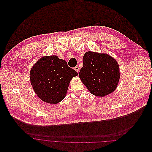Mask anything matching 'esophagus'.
Returning <instances> with one entry per match:
<instances>
[{
  "label": "esophagus",
  "mask_w": 152,
  "mask_h": 152,
  "mask_svg": "<svg viewBox=\"0 0 152 152\" xmlns=\"http://www.w3.org/2000/svg\"><path fill=\"white\" fill-rule=\"evenodd\" d=\"M74 69H75L77 72H79V71H80L79 66H76L74 68Z\"/></svg>",
  "instance_id": "34e87169"
}]
</instances>
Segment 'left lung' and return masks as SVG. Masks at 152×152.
<instances>
[{
  "instance_id": "left-lung-1",
  "label": "left lung",
  "mask_w": 152,
  "mask_h": 152,
  "mask_svg": "<svg viewBox=\"0 0 152 152\" xmlns=\"http://www.w3.org/2000/svg\"><path fill=\"white\" fill-rule=\"evenodd\" d=\"M79 77L89 92L104 97L115 90L120 78L117 62L107 54L86 52Z\"/></svg>"
}]
</instances>
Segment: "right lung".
<instances>
[{
    "instance_id": "obj_1",
    "label": "right lung",
    "mask_w": 152,
    "mask_h": 152,
    "mask_svg": "<svg viewBox=\"0 0 152 152\" xmlns=\"http://www.w3.org/2000/svg\"><path fill=\"white\" fill-rule=\"evenodd\" d=\"M78 73L57 56H44L32 66L30 79L34 90L43 101L56 104L65 97L69 83Z\"/></svg>"
}]
</instances>
